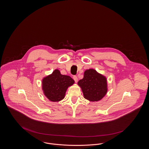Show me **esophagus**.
<instances>
[{
    "instance_id": "obj_1",
    "label": "esophagus",
    "mask_w": 149,
    "mask_h": 149,
    "mask_svg": "<svg viewBox=\"0 0 149 149\" xmlns=\"http://www.w3.org/2000/svg\"><path fill=\"white\" fill-rule=\"evenodd\" d=\"M73 79H74V81H75V83H77V82H78V77H77V76H74V77H73Z\"/></svg>"
}]
</instances>
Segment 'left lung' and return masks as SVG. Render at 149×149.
Returning <instances> with one entry per match:
<instances>
[{
  "label": "left lung",
  "instance_id": "left-lung-1",
  "mask_svg": "<svg viewBox=\"0 0 149 149\" xmlns=\"http://www.w3.org/2000/svg\"><path fill=\"white\" fill-rule=\"evenodd\" d=\"M78 85L81 89L84 98L91 102L101 100L108 92L106 77L93 69L84 71V77L78 81Z\"/></svg>",
  "mask_w": 149,
  "mask_h": 149
}]
</instances>
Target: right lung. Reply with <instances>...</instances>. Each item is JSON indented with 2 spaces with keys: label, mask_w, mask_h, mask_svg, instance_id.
<instances>
[{
  "label": "right lung",
  "mask_w": 149,
  "mask_h": 149,
  "mask_svg": "<svg viewBox=\"0 0 149 149\" xmlns=\"http://www.w3.org/2000/svg\"><path fill=\"white\" fill-rule=\"evenodd\" d=\"M74 83L70 76L62 75L59 70L55 69L43 78L42 89L43 94L50 101L59 102L64 99L67 89Z\"/></svg>",
  "instance_id": "1"
}]
</instances>
